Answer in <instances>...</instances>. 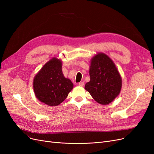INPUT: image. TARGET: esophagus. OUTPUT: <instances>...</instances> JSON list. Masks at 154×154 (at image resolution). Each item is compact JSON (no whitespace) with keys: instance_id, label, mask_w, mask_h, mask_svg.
I'll list each match as a JSON object with an SVG mask.
<instances>
[{"instance_id":"esophagus-1","label":"esophagus","mask_w":154,"mask_h":154,"mask_svg":"<svg viewBox=\"0 0 154 154\" xmlns=\"http://www.w3.org/2000/svg\"><path fill=\"white\" fill-rule=\"evenodd\" d=\"M78 85H80V86H81V87H83V85H84V82H80V83H79Z\"/></svg>"}]
</instances>
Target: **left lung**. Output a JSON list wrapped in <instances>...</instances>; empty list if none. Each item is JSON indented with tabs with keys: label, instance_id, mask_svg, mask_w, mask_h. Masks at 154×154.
Segmentation results:
<instances>
[{
	"label": "left lung",
	"instance_id": "left-lung-1",
	"mask_svg": "<svg viewBox=\"0 0 154 154\" xmlns=\"http://www.w3.org/2000/svg\"><path fill=\"white\" fill-rule=\"evenodd\" d=\"M91 80L85 88L97 103L107 105L117 97L122 89V80L114 63L104 53H97L91 60Z\"/></svg>",
	"mask_w": 154,
	"mask_h": 154
}]
</instances>
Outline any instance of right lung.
Instances as JSON below:
<instances>
[{
  "mask_svg": "<svg viewBox=\"0 0 154 154\" xmlns=\"http://www.w3.org/2000/svg\"><path fill=\"white\" fill-rule=\"evenodd\" d=\"M73 88V83L65 78L62 61L57 58L51 59L33 80V88L36 98L49 106H57L63 102Z\"/></svg>",
  "mask_w": 154,
  "mask_h": 154,
  "instance_id": "1",
  "label": "right lung"
}]
</instances>
